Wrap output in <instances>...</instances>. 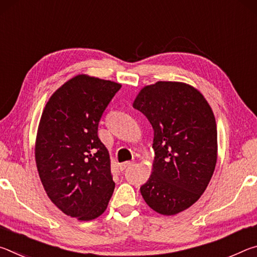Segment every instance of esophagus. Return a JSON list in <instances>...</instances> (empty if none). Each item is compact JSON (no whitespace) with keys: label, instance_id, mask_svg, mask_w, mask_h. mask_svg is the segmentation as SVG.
<instances>
[{"label":"esophagus","instance_id":"34e87169","mask_svg":"<svg viewBox=\"0 0 257 257\" xmlns=\"http://www.w3.org/2000/svg\"><path fill=\"white\" fill-rule=\"evenodd\" d=\"M132 165H134V162H130V161H127V162H123V163L120 164V169L123 171V170H125V169H127V168L132 167Z\"/></svg>","mask_w":257,"mask_h":257}]
</instances>
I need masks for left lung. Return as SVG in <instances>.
Segmentation results:
<instances>
[{"mask_svg":"<svg viewBox=\"0 0 257 257\" xmlns=\"http://www.w3.org/2000/svg\"><path fill=\"white\" fill-rule=\"evenodd\" d=\"M133 106L154 130L153 172L141 187L142 196L155 212L175 215L198 201L214 172V114L196 88L177 81L145 86Z\"/></svg>","mask_w":257,"mask_h":257,"instance_id":"1","label":"left lung"}]
</instances>
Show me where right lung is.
<instances>
[{"label":"right lung","instance_id":"1","mask_svg":"<svg viewBox=\"0 0 257 257\" xmlns=\"http://www.w3.org/2000/svg\"><path fill=\"white\" fill-rule=\"evenodd\" d=\"M121 88L118 82L78 75L50 97L37 130L35 159L47 196L81 221L106 210L114 190L110 155L98 122Z\"/></svg>","mask_w":257,"mask_h":257}]
</instances>
